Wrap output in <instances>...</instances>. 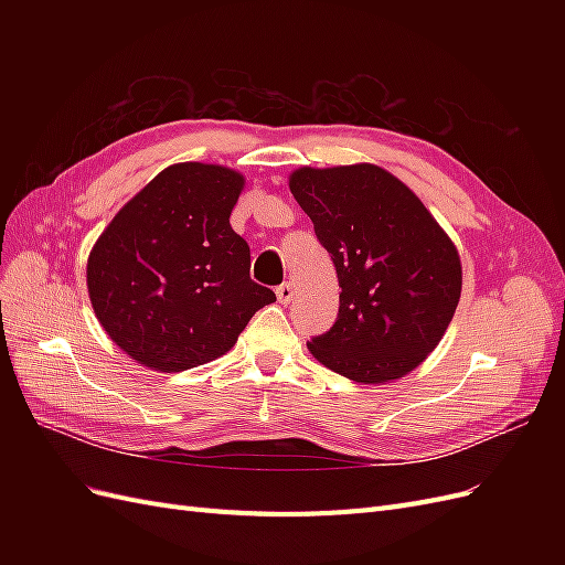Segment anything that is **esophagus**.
Masks as SVG:
<instances>
[{
  "mask_svg": "<svg viewBox=\"0 0 565 565\" xmlns=\"http://www.w3.org/2000/svg\"><path fill=\"white\" fill-rule=\"evenodd\" d=\"M276 297H278V301H280V303H289V301H292V297H295V289H292V285H289V282L278 285V287H276Z\"/></svg>",
  "mask_w": 565,
  "mask_h": 565,
  "instance_id": "1",
  "label": "esophagus"
}]
</instances>
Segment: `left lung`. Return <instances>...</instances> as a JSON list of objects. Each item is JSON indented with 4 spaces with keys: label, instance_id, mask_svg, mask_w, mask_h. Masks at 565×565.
I'll use <instances>...</instances> for the list:
<instances>
[{
    "label": "left lung",
    "instance_id": "left-lung-1",
    "mask_svg": "<svg viewBox=\"0 0 565 565\" xmlns=\"http://www.w3.org/2000/svg\"><path fill=\"white\" fill-rule=\"evenodd\" d=\"M339 278L332 328L309 341L318 361L353 382L415 370L446 334L461 292L459 254L422 200L377 164L289 177Z\"/></svg>",
    "mask_w": 565,
    "mask_h": 565
}]
</instances>
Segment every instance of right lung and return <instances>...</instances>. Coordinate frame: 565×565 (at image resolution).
<instances>
[{"instance_id":"1","label":"right lung","mask_w":565,"mask_h":565,"mask_svg":"<svg viewBox=\"0 0 565 565\" xmlns=\"http://www.w3.org/2000/svg\"><path fill=\"white\" fill-rule=\"evenodd\" d=\"M243 185L228 167L172 164L100 233L87 262L89 299L134 361L162 372L210 363L276 301L249 278V245L231 228Z\"/></svg>"}]
</instances>
